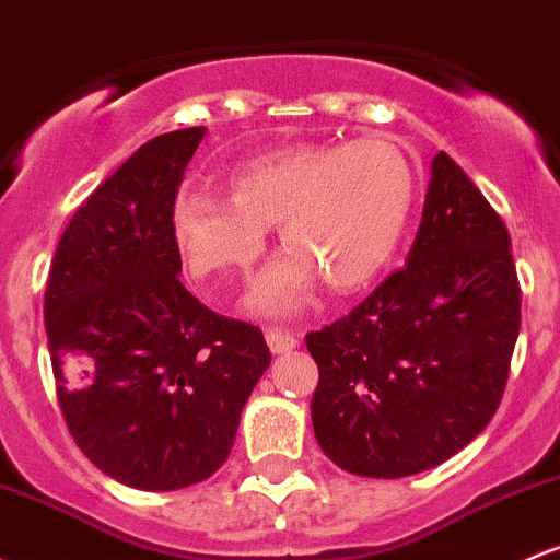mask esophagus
<instances>
[{
    "label": "esophagus",
    "mask_w": 560,
    "mask_h": 560,
    "mask_svg": "<svg viewBox=\"0 0 560 560\" xmlns=\"http://www.w3.org/2000/svg\"><path fill=\"white\" fill-rule=\"evenodd\" d=\"M266 340H268V348L273 350V353H290L292 348H298V337H294L292 331H284L279 327H268Z\"/></svg>",
    "instance_id": "obj_1"
}]
</instances>
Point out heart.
Masks as SVG:
<instances>
[{
	"instance_id": "obj_1",
	"label": "heart",
	"mask_w": 560,
	"mask_h": 560,
	"mask_svg": "<svg viewBox=\"0 0 560 560\" xmlns=\"http://www.w3.org/2000/svg\"><path fill=\"white\" fill-rule=\"evenodd\" d=\"M231 196L186 188L172 205V236L196 279L247 276L276 225L284 252L262 270L252 308L290 316L316 276L331 292L370 284L401 244L415 170L388 140L298 143L238 164Z\"/></svg>"
}]
</instances>
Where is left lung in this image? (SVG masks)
Here are the masks:
<instances>
[{"label": "left lung", "mask_w": 560, "mask_h": 560, "mask_svg": "<svg viewBox=\"0 0 560 560\" xmlns=\"http://www.w3.org/2000/svg\"><path fill=\"white\" fill-rule=\"evenodd\" d=\"M518 329L510 233L441 151L407 266L305 337L318 364L311 417L322 452L366 478L441 465L494 417Z\"/></svg>", "instance_id": "8db88e82"}]
</instances>
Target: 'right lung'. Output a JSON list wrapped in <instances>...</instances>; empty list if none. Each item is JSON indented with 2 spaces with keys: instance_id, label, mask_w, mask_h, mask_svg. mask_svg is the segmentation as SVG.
<instances>
[{
  "instance_id": "obj_1",
  "label": "right lung",
  "mask_w": 560,
  "mask_h": 560,
  "mask_svg": "<svg viewBox=\"0 0 560 560\" xmlns=\"http://www.w3.org/2000/svg\"><path fill=\"white\" fill-rule=\"evenodd\" d=\"M205 132L140 145L73 214L47 279L66 425L92 465L132 489L210 478L270 364L260 329L218 316L177 279L172 205Z\"/></svg>"
}]
</instances>
